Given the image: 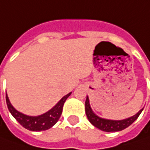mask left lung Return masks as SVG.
<instances>
[{
    "label": "left lung",
    "instance_id": "left-lung-1",
    "mask_svg": "<svg viewBox=\"0 0 150 150\" xmlns=\"http://www.w3.org/2000/svg\"><path fill=\"white\" fill-rule=\"evenodd\" d=\"M143 109L144 108L140 109L136 114H134V116H131L129 118L122 119V120H112V119L101 118L95 114L90 106L89 98L88 96L85 102V112L90 123L96 128L105 132H118V131H121L128 128L138 118L139 114L143 111Z\"/></svg>",
    "mask_w": 150,
    "mask_h": 150
}]
</instances>
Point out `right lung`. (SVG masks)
<instances>
[{"label":"right lung","mask_w":150,"mask_h":150,"mask_svg":"<svg viewBox=\"0 0 150 150\" xmlns=\"http://www.w3.org/2000/svg\"><path fill=\"white\" fill-rule=\"evenodd\" d=\"M71 93H69L68 94L62 97L53 108H52L47 112L38 116H29L17 111L11 103L7 94L6 95V100L10 112L21 126L31 131H43L49 129L58 121L62 112L64 103L67 98L71 95Z\"/></svg>","instance_id":"1"}]
</instances>
